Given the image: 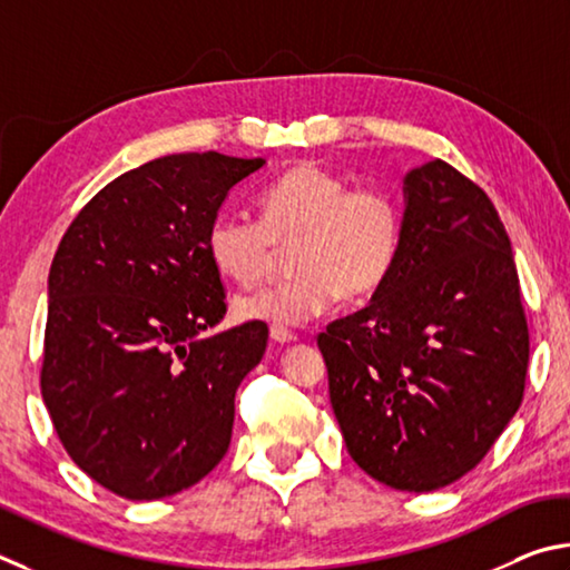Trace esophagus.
<instances>
[{"mask_svg": "<svg viewBox=\"0 0 570 570\" xmlns=\"http://www.w3.org/2000/svg\"><path fill=\"white\" fill-rule=\"evenodd\" d=\"M269 337H273V341L279 345L297 341V335L293 331H287V327H269Z\"/></svg>", "mask_w": 570, "mask_h": 570, "instance_id": "esophagus-1", "label": "esophagus"}]
</instances>
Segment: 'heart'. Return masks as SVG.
<instances>
[{
	"label": "heart",
	"mask_w": 570,
	"mask_h": 570,
	"mask_svg": "<svg viewBox=\"0 0 570 570\" xmlns=\"http://www.w3.org/2000/svg\"><path fill=\"white\" fill-rule=\"evenodd\" d=\"M259 219L217 213L205 245L235 283L263 277L287 247L291 275L233 301L237 321L295 327L331 311L337 297L363 301L391 277L403 247V207L391 189L351 187L343 175L297 163L257 197Z\"/></svg>",
	"instance_id": "obj_1"
}]
</instances>
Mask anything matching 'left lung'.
Returning <instances> with one entry per match:
<instances>
[{
    "label": "left lung",
    "instance_id": "8db88e82",
    "mask_svg": "<svg viewBox=\"0 0 570 570\" xmlns=\"http://www.w3.org/2000/svg\"><path fill=\"white\" fill-rule=\"evenodd\" d=\"M403 189L391 277L317 345L353 461L428 493L473 471L521 407L528 323L491 197L443 159L411 169Z\"/></svg>",
    "mask_w": 570,
    "mask_h": 570
}]
</instances>
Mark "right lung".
<instances>
[{"label":"right lung","instance_id":"add662e5","mask_svg":"<svg viewBox=\"0 0 570 570\" xmlns=\"http://www.w3.org/2000/svg\"><path fill=\"white\" fill-rule=\"evenodd\" d=\"M263 157H157L105 185L49 267L42 397L69 458L129 501L175 495L223 461L265 323L227 313L205 235Z\"/></svg>","mask_w":570,"mask_h":570}]
</instances>
